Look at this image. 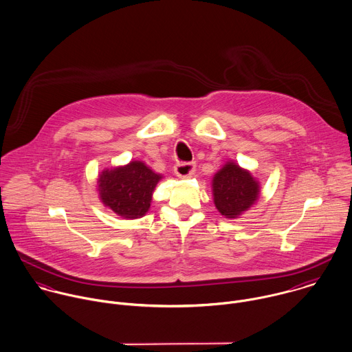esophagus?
<instances>
[{
	"mask_svg": "<svg viewBox=\"0 0 352 352\" xmlns=\"http://www.w3.org/2000/svg\"><path fill=\"white\" fill-rule=\"evenodd\" d=\"M196 170L195 163H177L174 167V173L179 178H186L190 177Z\"/></svg>",
	"mask_w": 352,
	"mask_h": 352,
	"instance_id": "esophagus-1",
	"label": "esophagus"
}]
</instances>
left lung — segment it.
Segmentation results:
<instances>
[{"instance_id": "1", "label": "left lung", "mask_w": 352, "mask_h": 352, "mask_svg": "<svg viewBox=\"0 0 352 352\" xmlns=\"http://www.w3.org/2000/svg\"><path fill=\"white\" fill-rule=\"evenodd\" d=\"M212 196L217 210L228 219L240 218L259 199L261 185L251 171L229 160L212 178Z\"/></svg>"}]
</instances>
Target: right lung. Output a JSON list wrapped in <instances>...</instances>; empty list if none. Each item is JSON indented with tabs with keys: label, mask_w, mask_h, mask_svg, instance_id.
Returning <instances> with one entry per match:
<instances>
[{
	"label": "right lung",
	"mask_w": 352,
	"mask_h": 352,
	"mask_svg": "<svg viewBox=\"0 0 352 352\" xmlns=\"http://www.w3.org/2000/svg\"><path fill=\"white\" fill-rule=\"evenodd\" d=\"M163 175L141 160L105 168L98 174L97 190L101 203L123 219L144 217L152 203V195Z\"/></svg>",
	"instance_id": "add662e5"
}]
</instances>
